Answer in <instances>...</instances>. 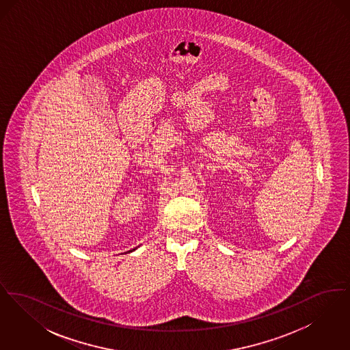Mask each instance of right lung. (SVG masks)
<instances>
[{
  "label": "right lung",
  "mask_w": 350,
  "mask_h": 350,
  "mask_svg": "<svg viewBox=\"0 0 350 350\" xmlns=\"http://www.w3.org/2000/svg\"><path fill=\"white\" fill-rule=\"evenodd\" d=\"M130 252H131V250H130Z\"/></svg>",
  "instance_id": "1"
}]
</instances>
